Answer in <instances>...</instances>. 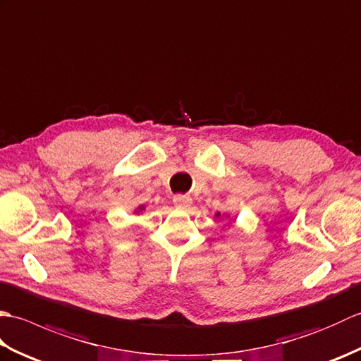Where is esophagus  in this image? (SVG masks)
<instances>
[{"label":"esophagus","mask_w":361,"mask_h":361,"mask_svg":"<svg viewBox=\"0 0 361 361\" xmlns=\"http://www.w3.org/2000/svg\"><path fill=\"white\" fill-rule=\"evenodd\" d=\"M173 204L178 209H188L190 204H192V198L188 195H175L173 197Z\"/></svg>","instance_id":"34e87169"}]
</instances>
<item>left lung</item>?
<instances>
[{
  "instance_id": "1",
  "label": "left lung",
  "mask_w": 361,
  "mask_h": 361,
  "mask_svg": "<svg viewBox=\"0 0 361 361\" xmlns=\"http://www.w3.org/2000/svg\"><path fill=\"white\" fill-rule=\"evenodd\" d=\"M216 217H220V212H217V216Z\"/></svg>"
}]
</instances>
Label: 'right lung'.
I'll list each match as a JSON object with an SVG mask.
<instances>
[{
  "label": "right lung",
  "instance_id": "obj_1",
  "mask_svg": "<svg viewBox=\"0 0 361 361\" xmlns=\"http://www.w3.org/2000/svg\"><path fill=\"white\" fill-rule=\"evenodd\" d=\"M140 209H142V208H140Z\"/></svg>",
  "mask_w": 361,
  "mask_h": 361
}]
</instances>
